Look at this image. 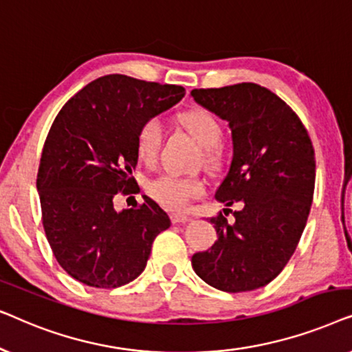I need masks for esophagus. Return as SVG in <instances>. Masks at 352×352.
<instances>
[{
    "label": "esophagus",
    "mask_w": 352,
    "mask_h": 352,
    "mask_svg": "<svg viewBox=\"0 0 352 352\" xmlns=\"http://www.w3.org/2000/svg\"><path fill=\"white\" fill-rule=\"evenodd\" d=\"M171 221H173V224H186V223H189L190 218L186 214H171Z\"/></svg>",
    "instance_id": "obj_1"
}]
</instances>
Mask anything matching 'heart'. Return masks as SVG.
Wrapping results in <instances>:
<instances>
[{
	"label": "heart",
	"mask_w": 352,
	"mask_h": 352,
	"mask_svg": "<svg viewBox=\"0 0 352 352\" xmlns=\"http://www.w3.org/2000/svg\"><path fill=\"white\" fill-rule=\"evenodd\" d=\"M181 123L197 142L204 147V160L206 166L218 168L223 163V148L219 142L223 139V126L213 113L205 109H194L182 113ZM163 138V124L158 117L144 120L138 129L136 148L142 162L153 163L160 152ZM148 194L163 208L171 211H184L190 201L205 194V182L199 176L162 175L148 182Z\"/></svg>",
	"instance_id": "b5f03b06"
}]
</instances>
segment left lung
<instances>
[{
	"mask_svg": "<svg viewBox=\"0 0 352 352\" xmlns=\"http://www.w3.org/2000/svg\"><path fill=\"white\" fill-rule=\"evenodd\" d=\"M190 96L229 123L232 162L216 200L242 206L234 224L226 219L229 208L210 219L218 240L192 256V267L221 292L256 290L282 272L305 230L316 182L309 134L278 96L256 83L192 89Z\"/></svg>",
	"mask_w": 352,
	"mask_h": 352,
	"instance_id": "1",
	"label": "left lung"
}]
</instances>
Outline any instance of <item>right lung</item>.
<instances>
[{
	"instance_id": "add662e5",
	"label": "right lung",
	"mask_w": 352,
	"mask_h": 352,
	"mask_svg": "<svg viewBox=\"0 0 352 352\" xmlns=\"http://www.w3.org/2000/svg\"><path fill=\"white\" fill-rule=\"evenodd\" d=\"M186 89L126 75H105L57 113L43 147L36 189L43 228L62 269L94 288H117L146 267L153 240L171 226L151 197L117 211L118 192L136 194V136Z\"/></svg>"
}]
</instances>
